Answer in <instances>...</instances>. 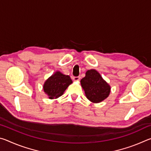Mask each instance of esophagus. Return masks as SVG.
Returning <instances> with one entry per match:
<instances>
[{
    "label": "esophagus",
    "instance_id": "esophagus-1",
    "mask_svg": "<svg viewBox=\"0 0 151 151\" xmlns=\"http://www.w3.org/2000/svg\"><path fill=\"white\" fill-rule=\"evenodd\" d=\"M73 78L74 81H78L80 80V76H75V77H73Z\"/></svg>",
    "mask_w": 151,
    "mask_h": 151
}]
</instances>
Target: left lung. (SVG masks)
I'll return each mask as SVG.
<instances>
[{"mask_svg":"<svg viewBox=\"0 0 151 151\" xmlns=\"http://www.w3.org/2000/svg\"><path fill=\"white\" fill-rule=\"evenodd\" d=\"M81 85L86 98L93 103L103 101L111 93V86L95 69L86 71L85 76L81 80Z\"/></svg>","mask_w":151,"mask_h":151,"instance_id":"obj_1","label":"left lung"}]
</instances>
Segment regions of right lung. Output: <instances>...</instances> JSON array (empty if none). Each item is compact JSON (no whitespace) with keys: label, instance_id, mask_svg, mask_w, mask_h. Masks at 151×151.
<instances>
[{"label":"right lung","instance_id":"1","mask_svg":"<svg viewBox=\"0 0 151 151\" xmlns=\"http://www.w3.org/2000/svg\"><path fill=\"white\" fill-rule=\"evenodd\" d=\"M72 83L73 81L69 76L64 75L60 71H56L45 81L43 90L48 99H56L62 96L68 86Z\"/></svg>","mask_w":151,"mask_h":151}]
</instances>
